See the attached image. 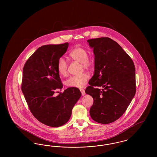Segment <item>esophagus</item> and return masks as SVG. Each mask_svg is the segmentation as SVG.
<instances>
[{
	"label": "esophagus",
	"instance_id": "1",
	"mask_svg": "<svg viewBox=\"0 0 157 157\" xmlns=\"http://www.w3.org/2000/svg\"><path fill=\"white\" fill-rule=\"evenodd\" d=\"M81 90V94H82V96H84L85 94H86V93H85V90H82V89H81L80 90Z\"/></svg>",
	"mask_w": 157,
	"mask_h": 157
}]
</instances>
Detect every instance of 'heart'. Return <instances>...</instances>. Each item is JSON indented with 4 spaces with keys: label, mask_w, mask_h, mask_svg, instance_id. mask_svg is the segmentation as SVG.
<instances>
[{
    "label": "heart",
    "mask_w": 157,
    "mask_h": 157,
    "mask_svg": "<svg viewBox=\"0 0 157 157\" xmlns=\"http://www.w3.org/2000/svg\"><path fill=\"white\" fill-rule=\"evenodd\" d=\"M70 57L75 61L81 63L82 67L86 69H93L95 66V60L88 57V53L86 49L82 47H76L69 53ZM57 68L60 75L65 76L67 74V63L66 60L60 58L58 61ZM90 75L87 73H83L81 75H75L69 78L65 82L67 87L82 88L88 82Z\"/></svg>",
    "instance_id": "b5f03b06"
}]
</instances>
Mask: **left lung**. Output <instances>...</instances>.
I'll list each match as a JSON object with an SVG mask.
<instances>
[{"label": "left lung", "mask_w": 157, "mask_h": 157, "mask_svg": "<svg viewBox=\"0 0 157 157\" xmlns=\"http://www.w3.org/2000/svg\"><path fill=\"white\" fill-rule=\"evenodd\" d=\"M87 42L95 55L94 74L85 90L94 99L90 115L98 123L110 124L124 114L134 97V63L121 46L109 37Z\"/></svg>", "instance_id": "obj_1"}]
</instances>
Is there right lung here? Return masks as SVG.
Returning a JSON list of instances; mask_svg holds the SVG:
<instances>
[{
  "instance_id": "obj_1",
  "label": "right lung",
  "mask_w": 157,
  "mask_h": 157,
  "mask_svg": "<svg viewBox=\"0 0 157 157\" xmlns=\"http://www.w3.org/2000/svg\"><path fill=\"white\" fill-rule=\"evenodd\" d=\"M69 44L44 45L26 62L23 69L22 91L30 112L46 125L60 127L69 120L72 110L81 97L77 88L63 87L58 61L67 52ZM59 93V92H58Z\"/></svg>"
}]
</instances>
